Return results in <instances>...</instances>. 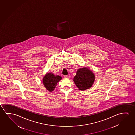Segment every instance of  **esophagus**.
<instances>
[{
    "label": "esophagus",
    "instance_id": "1",
    "mask_svg": "<svg viewBox=\"0 0 135 135\" xmlns=\"http://www.w3.org/2000/svg\"><path fill=\"white\" fill-rule=\"evenodd\" d=\"M65 78H69V76L68 75H66V76H65Z\"/></svg>",
    "mask_w": 135,
    "mask_h": 135
}]
</instances>
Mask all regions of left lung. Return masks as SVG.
Listing matches in <instances>:
<instances>
[{
    "mask_svg": "<svg viewBox=\"0 0 135 135\" xmlns=\"http://www.w3.org/2000/svg\"><path fill=\"white\" fill-rule=\"evenodd\" d=\"M94 79V73L88 69L83 68L77 70L73 81L79 90H84L92 86Z\"/></svg>",
    "mask_w": 135,
    "mask_h": 135,
    "instance_id": "1",
    "label": "left lung"
}]
</instances>
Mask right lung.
<instances>
[{
	"label": "right lung",
	"instance_id": "add662e5",
	"mask_svg": "<svg viewBox=\"0 0 135 135\" xmlns=\"http://www.w3.org/2000/svg\"><path fill=\"white\" fill-rule=\"evenodd\" d=\"M62 78L59 75L55 76L52 73H48L43 78V84L48 90L52 91L57 85V83Z\"/></svg>",
	"mask_w": 135,
	"mask_h": 135
}]
</instances>
